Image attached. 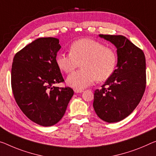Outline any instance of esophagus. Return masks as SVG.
<instances>
[{
  "label": "esophagus",
  "instance_id": "1",
  "mask_svg": "<svg viewBox=\"0 0 156 156\" xmlns=\"http://www.w3.org/2000/svg\"><path fill=\"white\" fill-rule=\"evenodd\" d=\"M74 91H75V93H82L83 91V90L82 89H78V88H75L74 89Z\"/></svg>",
  "mask_w": 156,
  "mask_h": 156
}]
</instances>
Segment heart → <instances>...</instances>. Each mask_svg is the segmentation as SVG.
I'll return each mask as SVG.
<instances>
[{
  "mask_svg": "<svg viewBox=\"0 0 156 156\" xmlns=\"http://www.w3.org/2000/svg\"><path fill=\"white\" fill-rule=\"evenodd\" d=\"M116 52L111 47L90 38H82L72 43L70 53L61 54L56 64L61 71L70 73L81 64V69L67 78V83L81 89L93 84L95 81L109 79L116 69Z\"/></svg>",
  "mask_w": 156,
  "mask_h": 156,
  "instance_id": "obj_1",
  "label": "heart"
}]
</instances>
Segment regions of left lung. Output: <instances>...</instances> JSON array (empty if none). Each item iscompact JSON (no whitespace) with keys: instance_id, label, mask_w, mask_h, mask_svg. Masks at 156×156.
Masks as SVG:
<instances>
[{"instance_id":"1","label":"left lung","mask_w":156,"mask_h":156,"mask_svg":"<svg viewBox=\"0 0 156 156\" xmlns=\"http://www.w3.org/2000/svg\"><path fill=\"white\" fill-rule=\"evenodd\" d=\"M117 48L118 63L113 75L94 93L93 108L104 121L115 123L128 116L142 100L147 84L143 51L123 35L100 34Z\"/></svg>"}]
</instances>
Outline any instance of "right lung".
Here are the masks:
<instances>
[{"label":"right lung","mask_w":156,"mask_h":156,"mask_svg":"<svg viewBox=\"0 0 156 156\" xmlns=\"http://www.w3.org/2000/svg\"><path fill=\"white\" fill-rule=\"evenodd\" d=\"M59 40L40 37L15 54L11 71L12 90L16 104L26 116L42 126L58 123L66 111L74 90L56 87L63 82L56 64Z\"/></svg>","instance_id":"right-lung-1"}]
</instances>
